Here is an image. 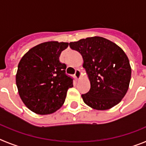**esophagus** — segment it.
<instances>
[{"instance_id": "obj_1", "label": "esophagus", "mask_w": 146, "mask_h": 146, "mask_svg": "<svg viewBox=\"0 0 146 146\" xmlns=\"http://www.w3.org/2000/svg\"><path fill=\"white\" fill-rule=\"evenodd\" d=\"M74 76H75V77L77 78V80L80 79L81 77V72L80 69H77L75 70V73H74Z\"/></svg>"}]
</instances>
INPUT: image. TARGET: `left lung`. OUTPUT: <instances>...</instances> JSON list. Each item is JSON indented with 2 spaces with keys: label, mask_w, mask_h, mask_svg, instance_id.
Masks as SVG:
<instances>
[{
  "label": "left lung",
  "mask_w": 146,
  "mask_h": 146,
  "mask_svg": "<svg viewBox=\"0 0 146 146\" xmlns=\"http://www.w3.org/2000/svg\"><path fill=\"white\" fill-rule=\"evenodd\" d=\"M69 46L82 55L91 82L90 91L82 94L83 102L98 110L118 104L128 91L131 69L128 57L116 44L100 36L88 37Z\"/></svg>",
  "instance_id": "left-lung-1"
}]
</instances>
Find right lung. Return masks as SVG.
<instances>
[{"mask_svg":"<svg viewBox=\"0 0 146 146\" xmlns=\"http://www.w3.org/2000/svg\"><path fill=\"white\" fill-rule=\"evenodd\" d=\"M67 42H47L28 50L18 64L16 84L22 101L33 113L47 115L60 109L73 79L59 57Z\"/></svg>","mask_w":146,"mask_h":146,"instance_id":"obj_1","label":"right lung"}]
</instances>
